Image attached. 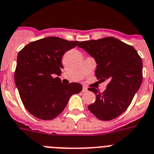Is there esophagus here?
Masks as SVG:
<instances>
[{
    "label": "esophagus",
    "instance_id": "1",
    "mask_svg": "<svg viewBox=\"0 0 154 154\" xmlns=\"http://www.w3.org/2000/svg\"><path fill=\"white\" fill-rule=\"evenodd\" d=\"M88 91V88L85 87V86H83V88H82V92H86Z\"/></svg>",
    "mask_w": 154,
    "mask_h": 154
}]
</instances>
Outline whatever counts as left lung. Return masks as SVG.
I'll use <instances>...</instances> for the list:
<instances>
[{"mask_svg":"<svg viewBox=\"0 0 154 154\" xmlns=\"http://www.w3.org/2000/svg\"><path fill=\"white\" fill-rule=\"evenodd\" d=\"M78 47L85 51L97 62L96 77L108 80L104 92L94 88L97 100L88 106L97 119L109 121L127 109L142 81V61L132 46L113 37L81 42Z\"/></svg>","mask_w":154,"mask_h":154,"instance_id":"left-lung-1","label":"left lung"}]
</instances>
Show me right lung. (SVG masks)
Returning a JSON list of instances; mask_svg holds the SVG:
<instances>
[{
  "label": "right lung",
  "mask_w": 154,
  "mask_h": 154,
  "mask_svg": "<svg viewBox=\"0 0 154 154\" xmlns=\"http://www.w3.org/2000/svg\"><path fill=\"white\" fill-rule=\"evenodd\" d=\"M79 43L57 37H47L25 46L18 54L15 83L26 109L42 120L63 112L73 94L81 92L79 83L63 85L59 77L62 55Z\"/></svg>",
  "instance_id": "1"
}]
</instances>
